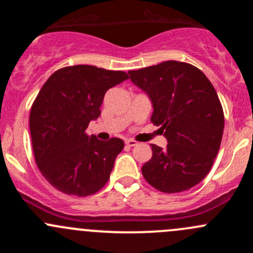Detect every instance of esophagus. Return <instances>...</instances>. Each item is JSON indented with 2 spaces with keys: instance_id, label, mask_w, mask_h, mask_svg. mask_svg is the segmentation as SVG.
<instances>
[{
  "instance_id": "1",
  "label": "esophagus",
  "mask_w": 253,
  "mask_h": 253,
  "mask_svg": "<svg viewBox=\"0 0 253 253\" xmlns=\"http://www.w3.org/2000/svg\"><path fill=\"white\" fill-rule=\"evenodd\" d=\"M125 144H126V145L128 146H135V145H138V143H136L135 140H133V139H128V140H125Z\"/></svg>"
}]
</instances>
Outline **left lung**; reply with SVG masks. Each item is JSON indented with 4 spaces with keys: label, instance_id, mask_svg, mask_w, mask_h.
I'll return each instance as SVG.
<instances>
[{
    "label": "left lung",
    "instance_id": "obj_1",
    "mask_svg": "<svg viewBox=\"0 0 253 253\" xmlns=\"http://www.w3.org/2000/svg\"><path fill=\"white\" fill-rule=\"evenodd\" d=\"M131 82L150 98L151 123L168 139L165 149L151 144L153 156L141 172L167 194L197 185L211 170L222 139V105L215 88L199 68L167 61L129 71Z\"/></svg>",
    "mask_w": 253,
    "mask_h": 253
}]
</instances>
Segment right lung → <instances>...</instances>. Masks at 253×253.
I'll use <instances>...</instances> for the list:
<instances>
[{"label":"right lung","mask_w":253,"mask_h":253,"mask_svg":"<svg viewBox=\"0 0 253 253\" xmlns=\"http://www.w3.org/2000/svg\"><path fill=\"white\" fill-rule=\"evenodd\" d=\"M122 71L94 66L64 67L43 84L31 108L30 130L36 164L44 179L61 192L88 196L108 182L124 141L88 136L109 88L128 79Z\"/></svg>","instance_id":"1"}]
</instances>
